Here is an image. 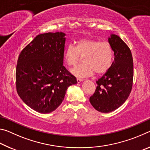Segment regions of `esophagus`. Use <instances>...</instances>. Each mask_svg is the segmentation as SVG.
Listing matches in <instances>:
<instances>
[{"label": "esophagus", "mask_w": 150, "mask_h": 150, "mask_svg": "<svg viewBox=\"0 0 150 150\" xmlns=\"http://www.w3.org/2000/svg\"><path fill=\"white\" fill-rule=\"evenodd\" d=\"M83 81V79H79V78H77V82L78 83H81V81Z\"/></svg>", "instance_id": "1"}]
</instances>
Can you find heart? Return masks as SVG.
Segmentation results:
<instances>
[{"label": "heart", "instance_id": "b5f03b06", "mask_svg": "<svg viewBox=\"0 0 150 150\" xmlns=\"http://www.w3.org/2000/svg\"><path fill=\"white\" fill-rule=\"evenodd\" d=\"M65 63L75 66L83 57L85 63L73 69L72 74L77 77L92 75L94 73L100 75L107 72L112 64L114 52L107 42H100L91 38H81L75 43V47L69 45L63 54Z\"/></svg>", "mask_w": 150, "mask_h": 150}]
</instances>
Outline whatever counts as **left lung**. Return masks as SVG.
I'll return each mask as SVG.
<instances>
[{
  "instance_id": "left-lung-1",
  "label": "left lung",
  "mask_w": 150,
  "mask_h": 150,
  "mask_svg": "<svg viewBox=\"0 0 150 150\" xmlns=\"http://www.w3.org/2000/svg\"><path fill=\"white\" fill-rule=\"evenodd\" d=\"M108 42L115 61L109 70L96 81L97 87L89 98L96 110L107 113L120 107L128 98L132 88L133 59L130 48L117 35L111 34Z\"/></svg>"
}]
</instances>
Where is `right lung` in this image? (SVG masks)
Here are the masks:
<instances>
[{
	"label": "right lung",
	"mask_w": 150,
	"mask_h": 150,
	"mask_svg": "<svg viewBox=\"0 0 150 150\" xmlns=\"http://www.w3.org/2000/svg\"><path fill=\"white\" fill-rule=\"evenodd\" d=\"M65 34L38 35L20 53L16 71L18 94L35 111L55 110L77 80L63 66Z\"/></svg>",
	"instance_id": "1"
}]
</instances>
